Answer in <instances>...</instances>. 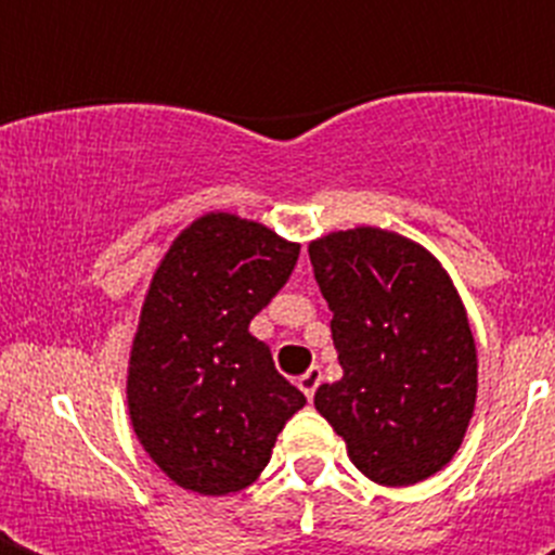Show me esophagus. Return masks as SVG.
Segmentation results:
<instances>
[{"instance_id":"obj_1","label":"esophagus","mask_w":555,"mask_h":555,"mask_svg":"<svg viewBox=\"0 0 555 555\" xmlns=\"http://www.w3.org/2000/svg\"><path fill=\"white\" fill-rule=\"evenodd\" d=\"M322 379V371L317 369V365H311V369L305 371L302 377H299V388H302V395L308 397V400H313V395H317V386H320Z\"/></svg>"}]
</instances>
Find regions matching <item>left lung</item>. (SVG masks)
<instances>
[{
    "label": "left lung",
    "instance_id": "left-lung-1",
    "mask_svg": "<svg viewBox=\"0 0 555 555\" xmlns=\"http://www.w3.org/2000/svg\"><path fill=\"white\" fill-rule=\"evenodd\" d=\"M334 311L343 379L313 405L371 481L405 487L455 455L478 391V360L455 287L421 244L357 227L308 247Z\"/></svg>",
    "mask_w": 555,
    "mask_h": 555
}]
</instances>
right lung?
Instances as JSON below:
<instances>
[{
	"mask_svg": "<svg viewBox=\"0 0 555 555\" xmlns=\"http://www.w3.org/2000/svg\"><path fill=\"white\" fill-rule=\"evenodd\" d=\"M299 244L209 212L178 235L152 279L129 360V414L143 449L184 490L256 481L305 395L273 365L250 320L285 287Z\"/></svg>",
	"mask_w": 555,
	"mask_h": 555,
	"instance_id": "obj_1",
	"label": "right lung"
}]
</instances>
